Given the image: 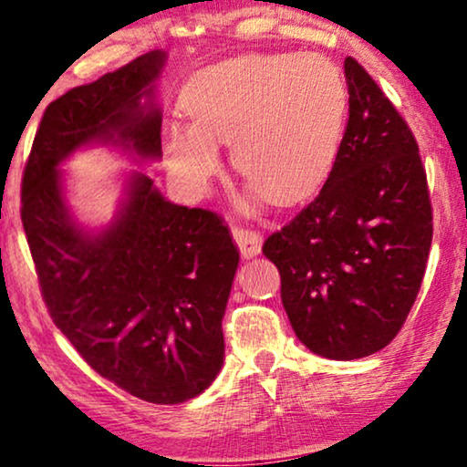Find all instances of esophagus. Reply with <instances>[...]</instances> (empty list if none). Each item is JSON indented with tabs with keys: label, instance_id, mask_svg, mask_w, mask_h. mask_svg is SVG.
Listing matches in <instances>:
<instances>
[{
	"label": "esophagus",
	"instance_id": "1",
	"mask_svg": "<svg viewBox=\"0 0 467 467\" xmlns=\"http://www.w3.org/2000/svg\"><path fill=\"white\" fill-rule=\"evenodd\" d=\"M233 239L244 258L258 256L260 250H263V237H260V233H256V230L233 226Z\"/></svg>",
	"mask_w": 467,
	"mask_h": 467
}]
</instances>
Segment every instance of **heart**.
Here are the masks:
<instances>
[{
  "mask_svg": "<svg viewBox=\"0 0 467 467\" xmlns=\"http://www.w3.org/2000/svg\"><path fill=\"white\" fill-rule=\"evenodd\" d=\"M192 121L164 128V155L192 190L220 169L233 145L241 177L271 202L320 188L337 158L348 115L344 77L320 55H245L198 70L183 89Z\"/></svg>",
  "mask_w": 467,
  "mask_h": 467,
  "instance_id": "b5f03b06",
  "label": "heart"
}]
</instances>
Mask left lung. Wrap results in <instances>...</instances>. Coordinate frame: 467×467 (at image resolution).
<instances>
[{"mask_svg":"<svg viewBox=\"0 0 467 467\" xmlns=\"http://www.w3.org/2000/svg\"><path fill=\"white\" fill-rule=\"evenodd\" d=\"M350 117L320 194L265 241L296 337L333 360L369 357L400 333L433 237L412 130L357 59L344 61Z\"/></svg>","mask_w":467,"mask_h":467,"instance_id":"left-lung-1","label":"left lung"}]
</instances>
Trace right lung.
I'll return each instance as SVG.
<instances>
[{
  "label": "right lung",
  "instance_id": "right-lung-1",
  "mask_svg": "<svg viewBox=\"0 0 467 467\" xmlns=\"http://www.w3.org/2000/svg\"><path fill=\"white\" fill-rule=\"evenodd\" d=\"M164 61V51H149L48 104L25 164L21 220L48 314L87 365L139 400L172 406L222 369V318L239 265L228 226L132 172L115 220L93 233L74 222L59 171L93 142L160 158L153 80Z\"/></svg>",
  "mask_w": 467,
  "mask_h": 467
}]
</instances>
